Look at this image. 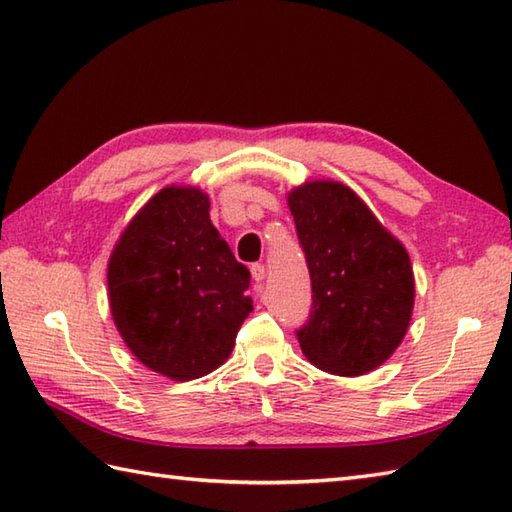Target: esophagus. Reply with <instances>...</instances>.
<instances>
[{
  "instance_id": "esophagus-1",
  "label": "esophagus",
  "mask_w": 512,
  "mask_h": 512,
  "mask_svg": "<svg viewBox=\"0 0 512 512\" xmlns=\"http://www.w3.org/2000/svg\"><path fill=\"white\" fill-rule=\"evenodd\" d=\"M250 277H253L255 284H262V281L266 279L264 264H253V266H250Z\"/></svg>"
}]
</instances>
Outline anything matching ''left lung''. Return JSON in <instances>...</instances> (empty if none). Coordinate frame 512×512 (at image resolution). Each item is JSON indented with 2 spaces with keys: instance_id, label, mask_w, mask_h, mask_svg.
Returning <instances> with one entry per match:
<instances>
[{
  "instance_id": "obj_1",
  "label": "left lung",
  "mask_w": 512,
  "mask_h": 512,
  "mask_svg": "<svg viewBox=\"0 0 512 512\" xmlns=\"http://www.w3.org/2000/svg\"><path fill=\"white\" fill-rule=\"evenodd\" d=\"M288 209L308 259L312 312L303 356L334 376L374 372L409 330L416 279L405 244L343 182L306 180Z\"/></svg>"
}]
</instances>
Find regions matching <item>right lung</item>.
Here are the masks:
<instances>
[{
    "label": "right lung",
    "mask_w": 512,
    "mask_h": 512,
    "mask_svg": "<svg viewBox=\"0 0 512 512\" xmlns=\"http://www.w3.org/2000/svg\"><path fill=\"white\" fill-rule=\"evenodd\" d=\"M209 206L200 187L169 184L140 206L107 262L118 334L151 372L178 383L224 365L253 312L248 268L217 233Z\"/></svg>",
    "instance_id": "1"
}]
</instances>
